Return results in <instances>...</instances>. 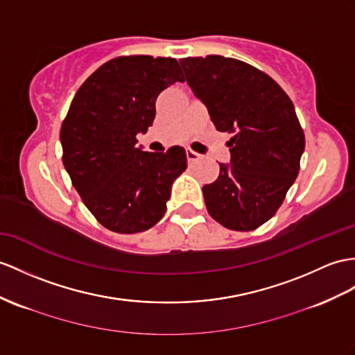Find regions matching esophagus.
<instances>
[{
    "mask_svg": "<svg viewBox=\"0 0 355 355\" xmlns=\"http://www.w3.org/2000/svg\"><path fill=\"white\" fill-rule=\"evenodd\" d=\"M187 159H188V162H196L200 159V155L189 149V150H187Z\"/></svg>",
    "mask_w": 355,
    "mask_h": 355,
    "instance_id": "34e87169",
    "label": "esophagus"
}]
</instances>
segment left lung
<instances>
[{
    "mask_svg": "<svg viewBox=\"0 0 355 355\" xmlns=\"http://www.w3.org/2000/svg\"><path fill=\"white\" fill-rule=\"evenodd\" d=\"M180 66L215 128L232 134L230 164L203 187L207 212L230 230H254L298 176L306 140L293 103L270 75L236 58L188 57Z\"/></svg>",
    "mask_w": 355,
    "mask_h": 355,
    "instance_id": "1",
    "label": "left lung"
}]
</instances>
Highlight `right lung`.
Instances as JSON below:
<instances>
[{
    "label": "right lung",
    "mask_w": 355,
    "mask_h": 355,
    "mask_svg": "<svg viewBox=\"0 0 355 355\" xmlns=\"http://www.w3.org/2000/svg\"><path fill=\"white\" fill-rule=\"evenodd\" d=\"M184 83L176 58L117 57L78 89L60 129L63 164L84 205L103 227L138 233L166 214L171 185L187 168V153L137 148V134L155 119L159 93Z\"/></svg>",
    "instance_id": "right-lung-1"
}]
</instances>
